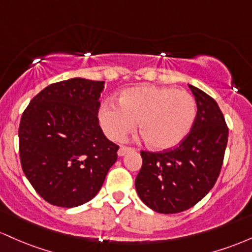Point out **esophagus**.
I'll use <instances>...</instances> for the list:
<instances>
[{
    "label": "esophagus",
    "instance_id": "obj_1",
    "mask_svg": "<svg viewBox=\"0 0 252 252\" xmlns=\"http://www.w3.org/2000/svg\"><path fill=\"white\" fill-rule=\"evenodd\" d=\"M132 148H127V146H120V149L118 150V155L120 157H123V156H125V155L127 154V152L128 151H132Z\"/></svg>",
    "mask_w": 252,
    "mask_h": 252
}]
</instances>
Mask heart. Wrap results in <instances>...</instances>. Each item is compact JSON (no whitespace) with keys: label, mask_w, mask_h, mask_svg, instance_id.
Wrapping results in <instances>:
<instances>
[{"label":"heart","mask_w":252,"mask_h":252,"mask_svg":"<svg viewBox=\"0 0 252 252\" xmlns=\"http://www.w3.org/2000/svg\"><path fill=\"white\" fill-rule=\"evenodd\" d=\"M196 118V101L186 90L140 86L124 90L119 106L107 101L98 123L109 139L123 140L139 121V132L150 148L169 150L186 138Z\"/></svg>","instance_id":"obj_1"}]
</instances>
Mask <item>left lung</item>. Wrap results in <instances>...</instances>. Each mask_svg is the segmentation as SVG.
Wrapping results in <instances>:
<instances>
[{
	"label": "left lung",
	"mask_w": 252,
	"mask_h": 252,
	"mask_svg": "<svg viewBox=\"0 0 252 252\" xmlns=\"http://www.w3.org/2000/svg\"><path fill=\"white\" fill-rule=\"evenodd\" d=\"M196 101V118L176 148L141 151L143 165L135 179L140 200L163 214L189 210L216 185L221 170L228 128L218 103L189 84Z\"/></svg>",
	"instance_id": "obj_1"
}]
</instances>
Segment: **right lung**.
Masks as SVG:
<instances>
[{"label": "right lung", "mask_w": 252, "mask_h": 252, "mask_svg": "<svg viewBox=\"0 0 252 252\" xmlns=\"http://www.w3.org/2000/svg\"><path fill=\"white\" fill-rule=\"evenodd\" d=\"M103 81L50 84L34 96L19 127L20 160L45 201L71 208L90 201L117 162V144L98 125Z\"/></svg>", "instance_id": "obj_1"}]
</instances>
